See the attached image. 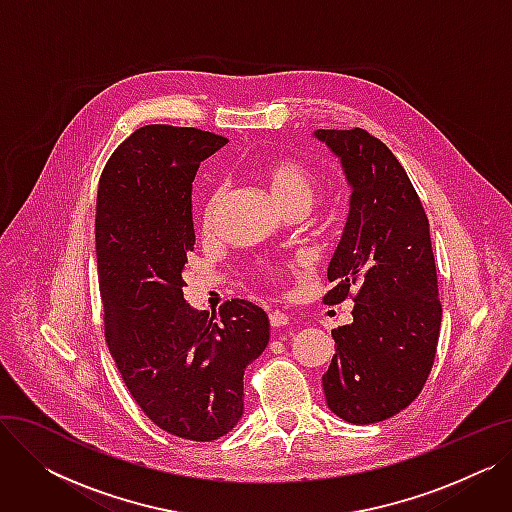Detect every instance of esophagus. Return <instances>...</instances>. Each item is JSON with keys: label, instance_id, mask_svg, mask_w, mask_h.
Wrapping results in <instances>:
<instances>
[{"label": "esophagus", "instance_id": "obj_1", "mask_svg": "<svg viewBox=\"0 0 512 512\" xmlns=\"http://www.w3.org/2000/svg\"><path fill=\"white\" fill-rule=\"evenodd\" d=\"M270 324H272V328H284V326L290 324V319H288V315H284L280 311H272L270 313Z\"/></svg>", "mask_w": 512, "mask_h": 512}]
</instances>
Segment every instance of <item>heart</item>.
Wrapping results in <instances>:
<instances>
[{
  "instance_id": "b5f03b06",
  "label": "heart",
  "mask_w": 512,
  "mask_h": 512,
  "mask_svg": "<svg viewBox=\"0 0 512 512\" xmlns=\"http://www.w3.org/2000/svg\"><path fill=\"white\" fill-rule=\"evenodd\" d=\"M259 176L270 188V195L274 203L280 207V211L288 209H305L309 211L319 195V182L317 176L299 161L294 159H272L259 168ZM226 197V186L215 184L203 205V228L211 232L218 224L222 203ZM280 274L278 267H265L263 276L274 280Z\"/></svg>"
}]
</instances>
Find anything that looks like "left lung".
<instances>
[{
  "label": "left lung",
  "instance_id": "left-lung-1",
  "mask_svg": "<svg viewBox=\"0 0 512 512\" xmlns=\"http://www.w3.org/2000/svg\"><path fill=\"white\" fill-rule=\"evenodd\" d=\"M351 186L342 238L328 265L326 305L355 292L353 324L332 332L321 378L340 419L367 425L407 409L432 371L442 305L429 222L392 151L363 128L315 130Z\"/></svg>",
  "mask_w": 512,
  "mask_h": 512
}]
</instances>
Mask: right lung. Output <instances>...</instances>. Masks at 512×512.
I'll list each match as a JSON object with an SVG mask.
<instances>
[{"instance_id":"obj_1","label":"right lung","mask_w":512,"mask_h":512,"mask_svg":"<svg viewBox=\"0 0 512 512\" xmlns=\"http://www.w3.org/2000/svg\"><path fill=\"white\" fill-rule=\"evenodd\" d=\"M228 139L199 128L143 126L99 180L95 249L105 340L143 413L164 432L218 440L245 409L242 375L270 342V319L245 299L218 315L184 301L195 249L193 180Z\"/></svg>"}]
</instances>
